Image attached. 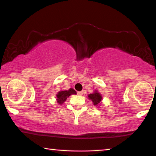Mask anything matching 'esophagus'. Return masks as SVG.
I'll return each mask as SVG.
<instances>
[{
    "label": "esophagus",
    "mask_w": 156,
    "mask_h": 156,
    "mask_svg": "<svg viewBox=\"0 0 156 156\" xmlns=\"http://www.w3.org/2000/svg\"><path fill=\"white\" fill-rule=\"evenodd\" d=\"M83 93H84V92H83V91L78 92V95H83Z\"/></svg>",
    "instance_id": "1"
}]
</instances>
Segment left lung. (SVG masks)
Instances as JSON below:
<instances>
[{
	"instance_id": "8db88e82",
	"label": "left lung",
	"mask_w": 156,
	"mask_h": 156,
	"mask_svg": "<svg viewBox=\"0 0 156 156\" xmlns=\"http://www.w3.org/2000/svg\"><path fill=\"white\" fill-rule=\"evenodd\" d=\"M88 99L90 100L93 101L94 105H95V106H98V105L100 104V102L102 99V95H101L96 90L93 93L88 95Z\"/></svg>"
}]
</instances>
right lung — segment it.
<instances>
[{"label": "right lung", "mask_w": 156, "mask_h": 156, "mask_svg": "<svg viewBox=\"0 0 156 156\" xmlns=\"http://www.w3.org/2000/svg\"><path fill=\"white\" fill-rule=\"evenodd\" d=\"M76 92L73 88H70L69 90H61L56 95V100L58 104L62 105L71 95H76Z\"/></svg>", "instance_id": "add662e5"}]
</instances>
